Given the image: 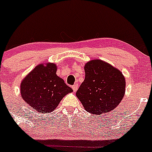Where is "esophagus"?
<instances>
[{
    "instance_id": "esophagus-1",
    "label": "esophagus",
    "mask_w": 152,
    "mask_h": 152,
    "mask_svg": "<svg viewBox=\"0 0 152 152\" xmlns=\"http://www.w3.org/2000/svg\"><path fill=\"white\" fill-rule=\"evenodd\" d=\"M78 86H78V84H77V83H75V84H74V85L72 86V89H73V91H74L75 92V91H77V88H78Z\"/></svg>"
}]
</instances>
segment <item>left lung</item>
<instances>
[{"instance_id":"left-lung-1","label":"left lung","mask_w":152,"mask_h":152,"mask_svg":"<svg viewBox=\"0 0 152 152\" xmlns=\"http://www.w3.org/2000/svg\"><path fill=\"white\" fill-rule=\"evenodd\" d=\"M84 69L85 80L76 96L85 110L100 115L115 108L125 94L126 82L121 71L99 59L87 62Z\"/></svg>"}]
</instances>
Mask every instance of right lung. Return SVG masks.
<instances>
[{
  "label": "right lung",
  "mask_w": 152,
  "mask_h": 152,
  "mask_svg": "<svg viewBox=\"0 0 152 152\" xmlns=\"http://www.w3.org/2000/svg\"><path fill=\"white\" fill-rule=\"evenodd\" d=\"M57 66L53 63L41 64L22 80L20 94L27 104L39 113H50L61 100L73 90L56 75Z\"/></svg>",
  "instance_id": "add662e5"
}]
</instances>
